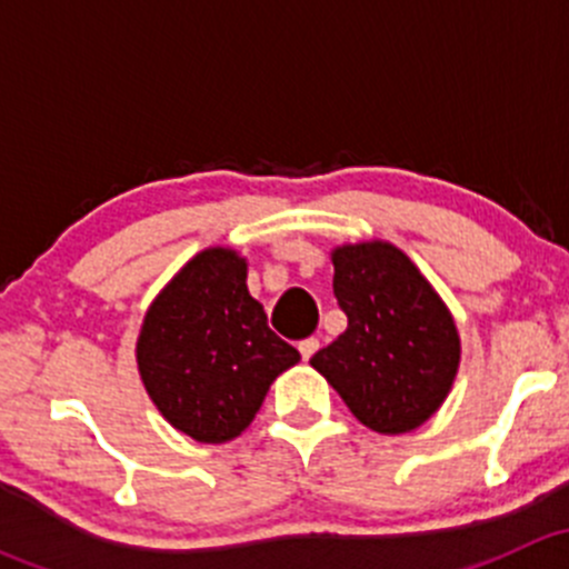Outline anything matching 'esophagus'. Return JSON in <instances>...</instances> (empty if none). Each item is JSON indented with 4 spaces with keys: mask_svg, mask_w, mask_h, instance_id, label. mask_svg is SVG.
<instances>
[{
    "mask_svg": "<svg viewBox=\"0 0 569 569\" xmlns=\"http://www.w3.org/2000/svg\"><path fill=\"white\" fill-rule=\"evenodd\" d=\"M317 349H319V338H306V341H300L302 360H311L313 355H317Z\"/></svg>",
    "mask_w": 569,
    "mask_h": 569,
    "instance_id": "esophagus-1",
    "label": "esophagus"
}]
</instances>
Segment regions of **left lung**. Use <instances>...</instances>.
Returning <instances> with one entry per match:
<instances>
[{
  "instance_id": "obj_1",
  "label": "left lung",
  "mask_w": 569,
  "mask_h": 569,
  "mask_svg": "<svg viewBox=\"0 0 569 569\" xmlns=\"http://www.w3.org/2000/svg\"><path fill=\"white\" fill-rule=\"evenodd\" d=\"M332 291L349 325L311 358L363 427L405 435L440 410L460 369L455 317L396 244H341L330 252Z\"/></svg>"
}]
</instances>
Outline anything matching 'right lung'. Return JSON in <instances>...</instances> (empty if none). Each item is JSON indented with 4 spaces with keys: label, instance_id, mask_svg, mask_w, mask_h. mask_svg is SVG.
<instances>
[{
    "label": "right lung",
    "instance_id": "right-lung-1",
    "mask_svg": "<svg viewBox=\"0 0 569 569\" xmlns=\"http://www.w3.org/2000/svg\"><path fill=\"white\" fill-rule=\"evenodd\" d=\"M300 360L248 291V258L206 248L153 297L137 336V371L164 421L198 443L250 427L269 386Z\"/></svg>",
    "mask_w": 569,
    "mask_h": 569
}]
</instances>
